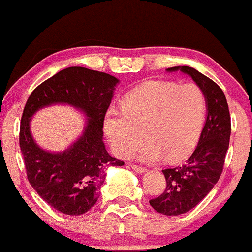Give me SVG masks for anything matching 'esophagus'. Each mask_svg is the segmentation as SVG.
I'll use <instances>...</instances> for the list:
<instances>
[{
    "label": "esophagus",
    "instance_id": "obj_1",
    "mask_svg": "<svg viewBox=\"0 0 252 252\" xmlns=\"http://www.w3.org/2000/svg\"><path fill=\"white\" fill-rule=\"evenodd\" d=\"M131 168L133 169L137 174H144V172L146 171L145 168H143V166H139V165H134V164H131Z\"/></svg>",
    "mask_w": 252,
    "mask_h": 252
}]
</instances>
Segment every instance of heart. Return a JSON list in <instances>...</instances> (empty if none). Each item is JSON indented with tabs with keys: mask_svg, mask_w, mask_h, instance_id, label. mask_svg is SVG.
I'll return each instance as SVG.
<instances>
[{
	"mask_svg": "<svg viewBox=\"0 0 252 252\" xmlns=\"http://www.w3.org/2000/svg\"><path fill=\"white\" fill-rule=\"evenodd\" d=\"M207 101L196 83L149 81L126 94L120 109H109L103 129L118 156H131L143 140L140 160L177 162L196 145L205 123Z\"/></svg>",
	"mask_w": 252,
	"mask_h": 252,
	"instance_id": "heart-1",
	"label": "heart"
}]
</instances>
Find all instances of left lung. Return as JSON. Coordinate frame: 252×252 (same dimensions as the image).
I'll return each instance as SVG.
<instances>
[{
    "mask_svg": "<svg viewBox=\"0 0 252 252\" xmlns=\"http://www.w3.org/2000/svg\"><path fill=\"white\" fill-rule=\"evenodd\" d=\"M182 71L205 92L207 117L196 148L182 165L162 170L166 187L150 205L164 216H180L193 210L217 185L222 172L231 135V117L221 88L190 66H174L166 71Z\"/></svg>",
    "mask_w": 252,
    "mask_h": 252,
    "instance_id": "8db88e82",
    "label": "left lung"
}]
</instances>
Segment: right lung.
Listing matches in <instances>:
<instances>
[{"mask_svg":"<svg viewBox=\"0 0 252 252\" xmlns=\"http://www.w3.org/2000/svg\"><path fill=\"white\" fill-rule=\"evenodd\" d=\"M119 80L106 72L82 66L62 70L33 90L20 125V149L27 179L51 207L67 216L88 212L98 199L109 166L124 165L112 157L103 143V120ZM69 104L86 115L84 133L66 150L40 148L30 133V119L39 109Z\"/></svg>","mask_w":252,"mask_h":252,"instance_id":"add662e5","label":"right lung"}]
</instances>
